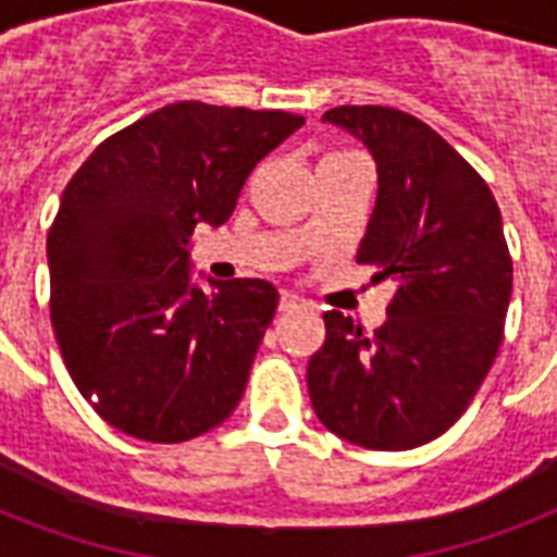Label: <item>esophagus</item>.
I'll use <instances>...</instances> for the list:
<instances>
[{"label":"esophagus","mask_w":557,"mask_h":557,"mask_svg":"<svg viewBox=\"0 0 557 557\" xmlns=\"http://www.w3.org/2000/svg\"><path fill=\"white\" fill-rule=\"evenodd\" d=\"M306 300H300L297 295H292V292H283L280 295V312H295V309H304Z\"/></svg>","instance_id":"obj_1"}]
</instances>
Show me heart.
<instances>
[{
    "mask_svg": "<svg viewBox=\"0 0 557 557\" xmlns=\"http://www.w3.org/2000/svg\"><path fill=\"white\" fill-rule=\"evenodd\" d=\"M341 156H352V152H330V156H323L321 161H330V159H341Z\"/></svg>",
    "mask_w": 557,
    "mask_h": 557,
    "instance_id": "obj_1",
    "label": "heart"
}]
</instances>
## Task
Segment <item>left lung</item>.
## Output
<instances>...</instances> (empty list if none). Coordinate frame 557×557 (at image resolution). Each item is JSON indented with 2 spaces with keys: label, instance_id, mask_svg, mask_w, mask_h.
<instances>
[{
  "label": "left lung",
  "instance_id": "obj_1",
  "mask_svg": "<svg viewBox=\"0 0 557 557\" xmlns=\"http://www.w3.org/2000/svg\"><path fill=\"white\" fill-rule=\"evenodd\" d=\"M323 121L367 144L379 196L356 260L393 280L387 321L367 332L326 312L306 381L318 419L372 450H407L466 413L503 344L511 253L483 176L419 117L335 107Z\"/></svg>",
  "mask_w": 557,
  "mask_h": 557
}]
</instances>
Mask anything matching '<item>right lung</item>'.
<instances>
[{"mask_svg": "<svg viewBox=\"0 0 557 557\" xmlns=\"http://www.w3.org/2000/svg\"><path fill=\"white\" fill-rule=\"evenodd\" d=\"M306 121L182 100L98 144L48 227L51 326L74 387L117 431L187 442L234 413L277 312L265 280L190 286L193 227L231 219Z\"/></svg>", "mask_w": 557, "mask_h": 557, "instance_id": "add662e5", "label": "right lung"}]
</instances>
